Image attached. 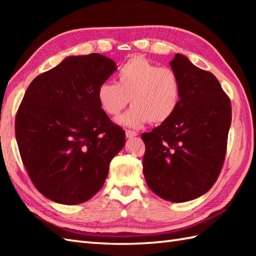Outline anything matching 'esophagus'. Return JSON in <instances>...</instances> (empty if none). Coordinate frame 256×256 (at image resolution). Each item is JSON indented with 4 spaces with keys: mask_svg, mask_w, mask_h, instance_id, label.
Listing matches in <instances>:
<instances>
[{
    "mask_svg": "<svg viewBox=\"0 0 256 256\" xmlns=\"http://www.w3.org/2000/svg\"><path fill=\"white\" fill-rule=\"evenodd\" d=\"M125 135H126L128 138H132L134 136H136L138 133L134 131H131V130H126V131H125Z\"/></svg>",
    "mask_w": 256,
    "mask_h": 256,
    "instance_id": "obj_1",
    "label": "esophagus"
}]
</instances>
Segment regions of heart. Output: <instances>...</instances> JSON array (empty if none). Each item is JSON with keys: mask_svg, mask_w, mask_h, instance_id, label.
<instances>
[{"mask_svg": "<svg viewBox=\"0 0 256 256\" xmlns=\"http://www.w3.org/2000/svg\"><path fill=\"white\" fill-rule=\"evenodd\" d=\"M118 82L104 81L96 89V99L108 116H116L128 101L133 106L118 118L130 128L145 123L167 122L180 103V81L172 68L158 67L144 56L130 58L118 69Z\"/></svg>", "mask_w": 256, "mask_h": 256, "instance_id": "heart-1", "label": "heart"}]
</instances>
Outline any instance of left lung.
Segmentation results:
<instances>
[{"label":"left lung","mask_w":256,"mask_h":256,"mask_svg":"<svg viewBox=\"0 0 256 256\" xmlns=\"http://www.w3.org/2000/svg\"><path fill=\"white\" fill-rule=\"evenodd\" d=\"M170 66L180 81V103L167 122L143 133V172L150 190L172 202L200 197L224 166L231 101L211 72L177 55Z\"/></svg>","instance_id":"1"}]
</instances>
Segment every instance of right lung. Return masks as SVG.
<instances>
[{
	"instance_id": "obj_1",
	"label": "right lung",
	"mask_w": 256,
	"mask_h": 256,
	"mask_svg": "<svg viewBox=\"0 0 256 256\" xmlns=\"http://www.w3.org/2000/svg\"><path fill=\"white\" fill-rule=\"evenodd\" d=\"M100 54L72 56L32 81L15 116V136L36 189L62 204H78L99 192L108 165L125 144L96 99L116 72Z\"/></svg>"
}]
</instances>
